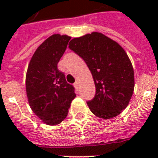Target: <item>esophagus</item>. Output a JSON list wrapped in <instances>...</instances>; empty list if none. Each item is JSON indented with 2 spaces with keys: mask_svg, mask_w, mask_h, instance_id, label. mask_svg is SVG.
Listing matches in <instances>:
<instances>
[{
  "mask_svg": "<svg viewBox=\"0 0 158 158\" xmlns=\"http://www.w3.org/2000/svg\"><path fill=\"white\" fill-rule=\"evenodd\" d=\"M74 85V87L76 88L77 89H78V88H79V83H78L77 81H76L74 83V85Z\"/></svg>",
  "mask_w": 158,
  "mask_h": 158,
  "instance_id": "1",
  "label": "esophagus"
}]
</instances>
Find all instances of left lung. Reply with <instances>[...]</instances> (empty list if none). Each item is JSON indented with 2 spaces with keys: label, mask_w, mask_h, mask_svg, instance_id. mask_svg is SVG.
<instances>
[{
  "label": "left lung",
  "mask_w": 158,
  "mask_h": 158,
  "mask_svg": "<svg viewBox=\"0 0 158 158\" xmlns=\"http://www.w3.org/2000/svg\"><path fill=\"white\" fill-rule=\"evenodd\" d=\"M69 48L85 62L91 71L96 95L87 102L99 118L117 116L127 107L135 88L131 60L118 43L100 32L73 39Z\"/></svg>",
  "instance_id": "8db88e82"
}]
</instances>
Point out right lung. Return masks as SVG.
<instances>
[{
	"instance_id": "right-lung-1",
	"label": "right lung",
	"mask_w": 158,
	"mask_h": 158,
	"mask_svg": "<svg viewBox=\"0 0 158 158\" xmlns=\"http://www.w3.org/2000/svg\"><path fill=\"white\" fill-rule=\"evenodd\" d=\"M71 37L54 34L35 51L26 74V92L32 111L44 123L58 125L68 115L76 97L73 86L66 82L58 63Z\"/></svg>"
}]
</instances>
